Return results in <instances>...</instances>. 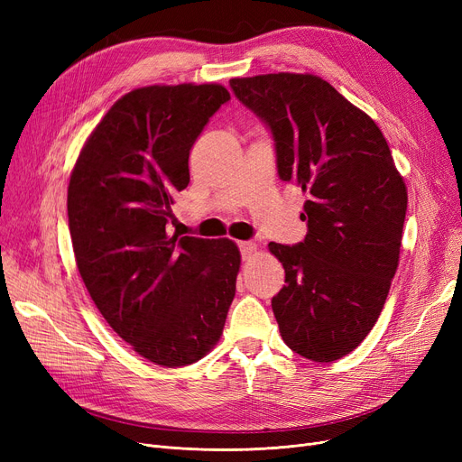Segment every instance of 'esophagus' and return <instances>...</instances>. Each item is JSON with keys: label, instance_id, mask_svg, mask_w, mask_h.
I'll list each match as a JSON object with an SVG mask.
<instances>
[{"label": "esophagus", "instance_id": "1", "mask_svg": "<svg viewBox=\"0 0 462 462\" xmlns=\"http://www.w3.org/2000/svg\"><path fill=\"white\" fill-rule=\"evenodd\" d=\"M239 251H241L244 260H249L256 253V245L253 244V241H239Z\"/></svg>", "mask_w": 462, "mask_h": 462}]
</instances>
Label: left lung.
I'll return each mask as SVG.
<instances>
[{
	"mask_svg": "<svg viewBox=\"0 0 462 462\" xmlns=\"http://www.w3.org/2000/svg\"><path fill=\"white\" fill-rule=\"evenodd\" d=\"M230 86L270 125L281 180L307 194L305 239L268 245L284 268L272 300L282 341L310 361L341 359L376 324L395 277L404 180L374 119L324 79L273 72Z\"/></svg>",
	"mask_w": 462,
	"mask_h": 462,
	"instance_id": "8db88e82",
	"label": "left lung"
}]
</instances>
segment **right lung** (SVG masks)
I'll return each instance as SVG.
<instances>
[{
  "label": "right lung",
  "mask_w": 462,
  "mask_h": 462,
  "mask_svg": "<svg viewBox=\"0 0 462 462\" xmlns=\"http://www.w3.org/2000/svg\"><path fill=\"white\" fill-rule=\"evenodd\" d=\"M228 99L215 82L136 88L97 124L70 172L79 273L108 326L161 367L208 356L236 296L241 254L232 239L166 230L190 180L192 143Z\"/></svg>",
  "instance_id": "1"
}]
</instances>
